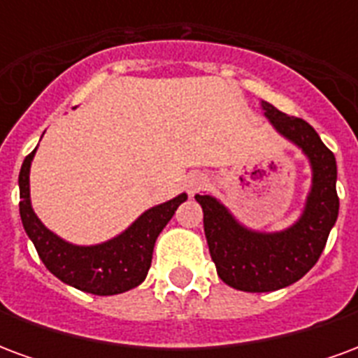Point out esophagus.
<instances>
[{
  "label": "esophagus",
  "instance_id": "34e87169",
  "mask_svg": "<svg viewBox=\"0 0 358 358\" xmlns=\"http://www.w3.org/2000/svg\"><path fill=\"white\" fill-rule=\"evenodd\" d=\"M205 186V178H203L201 174H194V176H189V180H187V194L194 195L195 192H199L201 187Z\"/></svg>",
  "mask_w": 358,
  "mask_h": 358
}]
</instances>
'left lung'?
<instances>
[{"instance_id": "left-lung-1", "label": "left lung", "mask_w": 358, "mask_h": 358, "mask_svg": "<svg viewBox=\"0 0 358 358\" xmlns=\"http://www.w3.org/2000/svg\"><path fill=\"white\" fill-rule=\"evenodd\" d=\"M263 109L272 126L299 145L313 166V187L299 220L284 232H253L215 197L195 195L203 209L205 238L218 276L234 289L251 293L276 292L305 276L322 255L339 210L336 157L315 128L266 101Z\"/></svg>"}]
</instances>
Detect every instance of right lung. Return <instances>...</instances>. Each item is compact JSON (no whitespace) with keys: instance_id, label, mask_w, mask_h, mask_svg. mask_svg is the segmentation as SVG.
<instances>
[{"instance_id":"1","label":"right lung","mask_w":358,"mask_h":358,"mask_svg":"<svg viewBox=\"0 0 358 358\" xmlns=\"http://www.w3.org/2000/svg\"><path fill=\"white\" fill-rule=\"evenodd\" d=\"M34 153L36 149L20 166L19 209L22 226L45 268L61 282L94 295H117L140 285L151 266L157 236L163 232L187 195L180 194L171 201L145 210L128 230L105 243L90 248L73 245L50 232L32 210L28 176Z\"/></svg>"}]
</instances>
